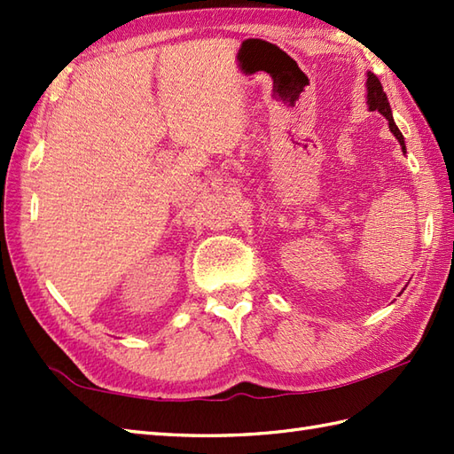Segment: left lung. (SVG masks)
I'll return each mask as SVG.
<instances>
[{
  "label": "left lung",
  "mask_w": 454,
  "mask_h": 454,
  "mask_svg": "<svg viewBox=\"0 0 454 454\" xmlns=\"http://www.w3.org/2000/svg\"><path fill=\"white\" fill-rule=\"evenodd\" d=\"M366 105H369L371 111H379L384 119L388 121V129L390 132L396 137V140L400 142L402 150L406 152V142H403V137L400 129L396 127V122H394V117H392V109H390V103H388V98L387 93L382 91V85L379 82V78L372 72H366Z\"/></svg>",
  "instance_id": "left-lung-1"
}]
</instances>
